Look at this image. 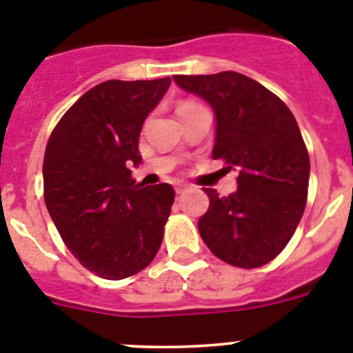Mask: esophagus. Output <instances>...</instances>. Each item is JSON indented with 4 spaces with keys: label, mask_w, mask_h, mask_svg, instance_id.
Here are the masks:
<instances>
[{
    "label": "esophagus",
    "mask_w": 353,
    "mask_h": 353,
    "mask_svg": "<svg viewBox=\"0 0 353 353\" xmlns=\"http://www.w3.org/2000/svg\"><path fill=\"white\" fill-rule=\"evenodd\" d=\"M185 191H187V185H182V183L174 187V192H176V194H183Z\"/></svg>",
    "instance_id": "obj_1"
}]
</instances>
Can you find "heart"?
Returning a JSON list of instances; mask_svg holds the SVG:
<instances>
[{
	"label": "heart",
	"mask_w": 353,
	"mask_h": 353,
	"mask_svg": "<svg viewBox=\"0 0 353 353\" xmlns=\"http://www.w3.org/2000/svg\"><path fill=\"white\" fill-rule=\"evenodd\" d=\"M191 105H196V104H192V102H182V104H180V105H179V111H180V109L191 108Z\"/></svg>",
	"instance_id": "b5f03b06"
}]
</instances>
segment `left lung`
<instances>
[{
	"label": "left lung",
	"instance_id": "obj_1",
	"mask_svg": "<svg viewBox=\"0 0 353 353\" xmlns=\"http://www.w3.org/2000/svg\"><path fill=\"white\" fill-rule=\"evenodd\" d=\"M215 114L212 157L239 171L236 191L210 199L198 221L199 235L215 256L242 269L269 263L297 230L310 185V155L297 120L263 84L239 72L173 76Z\"/></svg>",
	"mask_w": 353,
	"mask_h": 353
}]
</instances>
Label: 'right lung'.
Returning a JSON list of instances; mask_svg holds the SVG:
<instances>
[{
    "label": "right lung",
    "instance_id": "right-lung-1",
    "mask_svg": "<svg viewBox=\"0 0 353 353\" xmlns=\"http://www.w3.org/2000/svg\"><path fill=\"white\" fill-rule=\"evenodd\" d=\"M170 84V77L97 84L49 138L42 168L49 215L79 263L104 279L134 276L161 248L173 187H143L129 166L141 164L139 132Z\"/></svg>",
    "mask_w": 353,
    "mask_h": 353
}]
</instances>
